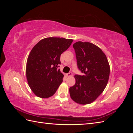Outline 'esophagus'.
Listing matches in <instances>:
<instances>
[{
  "label": "esophagus",
  "instance_id": "1",
  "mask_svg": "<svg viewBox=\"0 0 133 133\" xmlns=\"http://www.w3.org/2000/svg\"><path fill=\"white\" fill-rule=\"evenodd\" d=\"M66 75L68 76V77H69V76H71L73 75V73H72L71 72H70V73L66 74Z\"/></svg>",
  "mask_w": 133,
  "mask_h": 133
}]
</instances>
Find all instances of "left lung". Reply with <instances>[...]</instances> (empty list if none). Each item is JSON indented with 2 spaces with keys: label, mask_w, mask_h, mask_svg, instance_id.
<instances>
[{
  "label": "left lung",
  "mask_w": 133,
  "mask_h": 133,
  "mask_svg": "<svg viewBox=\"0 0 133 133\" xmlns=\"http://www.w3.org/2000/svg\"><path fill=\"white\" fill-rule=\"evenodd\" d=\"M73 46L77 66L83 75H75V84L69 88L71 98L80 104H88L101 94L108 84L110 66L102 49L89 42H78Z\"/></svg>",
  "instance_id": "obj_1"
}]
</instances>
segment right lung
<instances>
[{
  "label": "right lung",
  "instance_id": "1",
  "mask_svg": "<svg viewBox=\"0 0 133 133\" xmlns=\"http://www.w3.org/2000/svg\"><path fill=\"white\" fill-rule=\"evenodd\" d=\"M73 41L63 38H46L31 49L27 59L26 75L31 90L38 97L53 96L62 83L64 75L58 69L60 55Z\"/></svg>",
  "mask_w": 133,
  "mask_h": 133
}]
</instances>
